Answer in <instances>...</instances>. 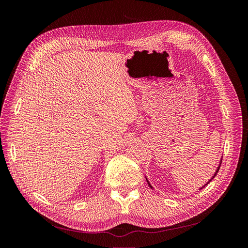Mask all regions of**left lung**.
<instances>
[{
	"mask_svg": "<svg viewBox=\"0 0 248 248\" xmlns=\"http://www.w3.org/2000/svg\"><path fill=\"white\" fill-rule=\"evenodd\" d=\"M218 170H219V168H218V170H216V172H215V174H214L213 178H214V177L216 176V174H217V171H218ZM213 178H212L211 180H210V181H212V180H213ZM210 181H209V182H210ZM148 184H149V186H150V187H151V188H152V186H151V185H150V183H149V182H148ZM206 185H207V184H206ZM202 188H204V187H202ZM201 189H202V188H201Z\"/></svg>",
	"mask_w": 248,
	"mask_h": 248,
	"instance_id": "1",
	"label": "left lung"
}]
</instances>
